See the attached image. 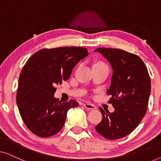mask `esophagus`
<instances>
[{
    "label": "esophagus",
    "instance_id": "esophagus-1",
    "mask_svg": "<svg viewBox=\"0 0 161 161\" xmlns=\"http://www.w3.org/2000/svg\"><path fill=\"white\" fill-rule=\"evenodd\" d=\"M83 106H84L86 108L89 109V110H94L96 109V106L93 104H91L89 103H86L83 104Z\"/></svg>",
    "mask_w": 161,
    "mask_h": 161
}]
</instances>
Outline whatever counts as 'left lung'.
Here are the masks:
<instances>
[{
    "mask_svg": "<svg viewBox=\"0 0 161 161\" xmlns=\"http://www.w3.org/2000/svg\"><path fill=\"white\" fill-rule=\"evenodd\" d=\"M108 61L113 75L107 94L111 95L108 103L113 113L100 107L103 119L96 130L109 140L122 138L132 133L146 114L151 80L142 58L120 49L100 47L94 50Z\"/></svg>",
    "mask_w": 161,
    "mask_h": 161,
    "instance_id": "8db88e82",
    "label": "left lung"
}]
</instances>
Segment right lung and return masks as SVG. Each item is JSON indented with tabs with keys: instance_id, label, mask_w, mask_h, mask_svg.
<instances>
[{
	"instance_id": "add662e5",
	"label": "right lung",
	"mask_w": 161,
	"mask_h": 161,
	"mask_svg": "<svg viewBox=\"0 0 161 161\" xmlns=\"http://www.w3.org/2000/svg\"><path fill=\"white\" fill-rule=\"evenodd\" d=\"M89 55L86 48L42 49L27 61L19 75L17 104L26 127L41 138L58 133L68 110L78 106L73 100L61 103L54 97L56 86L69 78L72 69Z\"/></svg>"
}]
</instances>
